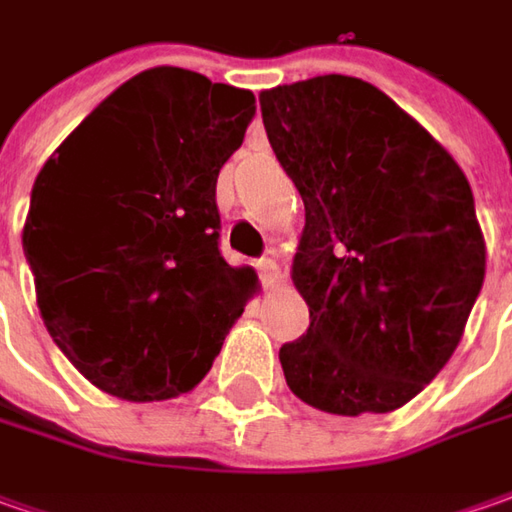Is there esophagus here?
<instances>
[{
    "label": "esophagus",
    "mask_w": 512,
    "mask_h": 512,
    "mask_svg": "<svg viewBox=\"0 0 512 512\" xmlns=\"http://www.w3.org/2000/svg\"><path fill=\"white\" fill-rule=\"evenodd\" d=\"M274 255H277V252L272 249V257H263V260L257 263V272H260V280H263L266 289H277L280 280H283V274H280V266H277Z\"/></svg>",
    "instance_id": "34e87169"
}]
</instances>
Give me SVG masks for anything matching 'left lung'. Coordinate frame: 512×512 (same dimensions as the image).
<instances>
[{
    "label": "left lung",
    "instance_id": "obj_1",
    "mask_svg": "<svg viewBox=\"0 0 512 512\" xmlns=\"http://www.w3.org/2000/svg\"><path fill=\"white\" fill-rule=\"evenodd\" d=\"M260 113L306 203L291 280L311 323L280 348L291 394L326 414L397 411L445 368L485 283L465 172L354 76L263 90Z\"/></svg>",
    "mask_w": 512,
    "mask_h": 512
}]
</instances>
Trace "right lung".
Segmentation results:
<instances>
[{
  "label": "right lung",
  "instance_id": "1",
  "mask_svg": "<svg viewBox=\"0 0 512 512\" xmlns=\"http://www.w3.org/2000/svg\"><path fill=\"white\" fill-rule=\"evenodd\" d=\"M255 96L152 67L121 84L47 158L22 246L64 357L130 402L201 382L257 274L221 257L218 172L243 144Z\"/></svg>",
  "mask_w": 512,
  "mask_h": 512
}]
</instances>
